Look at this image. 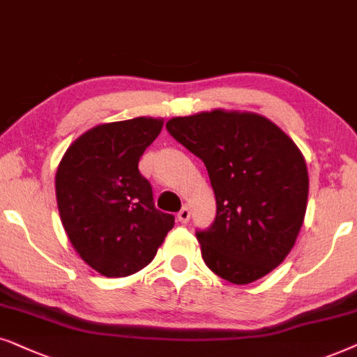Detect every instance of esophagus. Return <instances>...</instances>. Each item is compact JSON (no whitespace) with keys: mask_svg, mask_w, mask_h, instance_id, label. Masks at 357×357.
<instances>
[{"mask_svg":"<svg viewBox=\"0 0 357 357\" xmlns=\"http://www.w3.org/2000/svg\"><path fill=\"white\" fill-rule=\"evenodd\" d=\"M189 218H191V208H189V206H184L178 213V220L181 223H188Z\"/></svg>","mask_w":357,"mask_h":357,"instance_id":"1","label":"esophagus"}]
</instances>
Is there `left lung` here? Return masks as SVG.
<instances>
[{
    "instance_id": "left-lung-1",
    "label": "left lung",
    "mask_w": 357,
    "mask_h": 357,
    "mask_svg": "<svg viewBox=\"0 0 357 357\" xmlns=\"http://www.w3.org/2000/svg\"><path fill=\"white\" fill-rule=\"evenodd\" d=\"M166 129L204 161L215 194V220L196 234L207 268L231 284L278 268L308 199L305 158L291 137L259 114L225 109L173 117Z\"/></svg>"
}]
</instances>
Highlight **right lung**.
<instances>
[{"label": "right lung", "mask_w": 357, "mask_h": 357, "mask_svg": "<svg viewBox=\"0 0 357 357\" xmlns=\"http://www.w3.org/2000/svg\"><path fill=\"white\" fill-rule=\"evenodd\" d=\"M163 119L99 123L65 151L55 174L61 223L76 253L106 278H126L151 263L174 225L153 204L140 156Z\"/></svg>", "instance_id": "1"}]
</instances>
